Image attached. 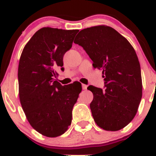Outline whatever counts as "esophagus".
<instances>
[{"instance_id": "1", "label": "esophagus", "mask_w": 156, "mask_h": 156, "mask_svg": "<svg viewBox=\"0 0 156 156\" xmlns=\"http://www.w3.org/2000/svg\"><path fill=\"white\" fill-rule=\"evenodd\" d=\"M82 89H83V90L87 89V85H86V84H82Z\"/></svg>"}]
</instances>
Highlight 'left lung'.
<instances>
[{
    "label": "left lung",
    "instance_id": "left-lung-1",
    "mask_svg": "<svg viewBox=\"0 0 156 156\" xmlns=\"http://www.w3.org/2000/svg\"><path fill=\"white\" fill-rule=\"evenodd\" d=\"M74 42L83 47L93 62L103 69L105 90L89 86L92 117L103 130L117 131L128 125L136 114L142 97L139 59L133 46L123 36L107 26L84 28Z\"/></svg>",
    "mask_w": 156,
    "mask_h": 156
}]
</instances>
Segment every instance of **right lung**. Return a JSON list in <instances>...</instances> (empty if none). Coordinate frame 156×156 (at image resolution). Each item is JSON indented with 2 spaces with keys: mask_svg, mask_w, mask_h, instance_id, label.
Listing matches in <instances>:
<instances>
[{
  "mask_svg": "<svg viewBox=\"0 0 156 156\" xmlns=\"http://www.w3.org/2000/svg\"><path fill=\"white\" fill-rule=\"evenodd\" d=\"M78 30L44 27L25 45L18 66L19 97L28 122L42 135L57 137L72 122L81 83L62 86L55 78L64 70L63 56Z\"/></svg>",
  "mask_w": 156,
  "mask_h": 156,
  "instance_id": "1",
  "label": "right lung"
}]
</instances>
